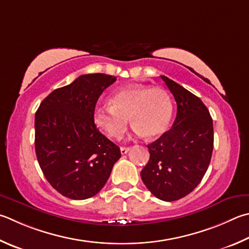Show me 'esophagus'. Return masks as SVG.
Listing matches in <instances>:
<instances>
[{
    "mask_svg": "<svg viewBox=\"0 0 249 249\" xmlns=\"http://www.w3.org/2000/svg\"><path fill=\"white\" fill-rule=\"evenodd\" d=\"M129 147H121V153L122 155H126L129 151Z\"/></svg>",
    "mask_w": 249,
    "mask_h": 249,
    "instance_id": "1",
    "label": "esophagus"
}]
</instances>
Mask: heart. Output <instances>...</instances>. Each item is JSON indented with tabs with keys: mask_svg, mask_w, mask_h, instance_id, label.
<instances>
[{
	"mask_svg": "<svg viewBox=\"0 0 249 249\" xmlns=\"http://www.w3.org/2000/svg\"><path fill=\"white\" fill-rule=\"evenodd\" d=\"M110 106H97L93 122L112 138L125 133L128 119L139 136L157 138L168 129L173 114V103L168 91L143 85L121 88L110 97Z\"/></svg>",
	"mask_w": 249,
	"mask_h": 249,
	"instance_id": "heart-1",
	"label": "heart"
}]
</instances>
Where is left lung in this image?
I'll return each mask as SVG.
<instances>
[{
  "label": "left lung",
  "mask_w": 249,
  "mask_h": 249,
  "mask_svg": "<svg viewBox=\"0 0 249 249\" xmlns=\"http://www.w3.org/2000/svg\"><path fill=\"white\" fill-rule=\"evenodd\" d=\"M178 105L172 128L148 144L150 159L140 176L153 196L174 201L188 195L201 182L213 150V123L199 98L165 76Z\"/></svg>",
  "instance_id": "8db88e82"
}]
</instances>
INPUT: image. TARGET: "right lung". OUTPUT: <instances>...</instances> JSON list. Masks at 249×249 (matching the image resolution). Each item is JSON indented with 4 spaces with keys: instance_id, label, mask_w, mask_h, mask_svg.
I'll return each mask as SVG.
<instances>
[{
    "instance_id": "add662e5",
    "label": "right lung",
    "mask_w": 249,
    "mask_h": 249,
    "mask_svg": "<svg viewBox=\"0 0 249 249\" xmlns=\"http://www.w3.org/2000/svg\"><path fill=\"white\" fill-rule=\"evenodd\" d=\"M116 77L81 75L40 103L35 116L36 155L44 176L63 196L92 197L109 179L120 148L99 132L92 113L103 90Z\"/></svg>"
}]
</instances>
